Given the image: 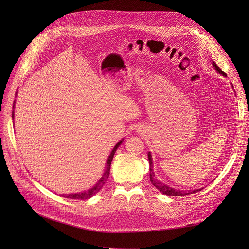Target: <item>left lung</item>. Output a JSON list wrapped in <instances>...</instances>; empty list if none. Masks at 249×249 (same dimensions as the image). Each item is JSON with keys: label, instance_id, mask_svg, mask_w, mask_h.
Listing matches in <instances>:
<instances>
[{"label": "left lung", "instance_id": "obj_1", "mask_svg": "<svg viewBox=\"0 0 249 249\" xmlns=\"http://www.w3.org/2000/svg\"><path fill=\"white\" fill-rule=\"evenodd\" d=\"M212 65L214 67V69L221 74L226 77V73L222 71V70L218 67V65L212 61ZM232 86V84H231ZM233 88V86H232ZM235 91V90H234ZM148 160H149V178H150V181L151 184L158 189L160 192H161L162 194L166 195V196H174V197H179V196H185V195H190V194H194V193H197V192H200L202 189H197V190H193V191H179V190H176L172 187H168L166 186L165 184H163L162 181L159 180L158 178H155V174L153 172V162H152V155L150 152H148Z\"/></svg>", "mask_w": 249, "mask_h": 249}]
</instances>
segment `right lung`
<instances>
[{
    "label": "right lung",
    "mask_w": 249,
    "mask_h": 249,
    "mask_svg": "<svg viewBox=\"0 0 249 249\" xmlns=\"http://www.w3.org/2000/svg\"><path fill=\"white\" fill-rule=\"evenodd\" d=\"M16 96H17V93H16ZM15 103H16V102L14 101V105H13V109L15 108ZM12 118H13V119H14V110H13V112H12ZM123 141H124V138H122L119 142H118L117 144L114 146V148L112 149V151H111V153H110V155H109V158H108V160H107V161H106V167H105V172H104L102 178L98 180V182H97V184H96L93 188H90V189H89L88 191H84V192H81V193L63 194V195H61L62 197L68 198V199H74V200H86V199L91 198V197H93V196H95V195L103 188V186L105 185V182L107 181V179H108V178H109V175H110V167H111L112 160H113V158H114V154H115L117 148L122 144Z\"/></svg>",
    "instance_id": "right-lung-1"
}]
</instances>
